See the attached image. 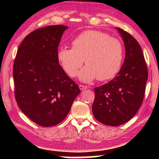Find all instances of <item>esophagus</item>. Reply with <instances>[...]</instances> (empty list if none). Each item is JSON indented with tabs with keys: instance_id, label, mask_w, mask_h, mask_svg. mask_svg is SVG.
<instances>
[{
	"instance_id": "34e87169",
	"label": "esophagus",
	"mask_w": 159,
	"mask_h": 159,
	"mask_svg": "<svg viewBox=\"0 0 159 159\" xmlns=\"http://www.w3.org/2000/svg\"><path fill=\"white\" fill-rule=\"evenodd\" d=\"M79 87H80V90H85V89L88 88H87V86L82 85V84H80Z\"/></svg>"
}]
</instances>
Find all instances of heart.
<instances>
[{
  "label": "heart",
  "instance_id": "1",
  "mask_svg": "<svg viewBox=\"0 0 159 159\" xmlns=\"http://www.w3.org/2000/svg\"><path fill=\"white\" fill-rule=\"evenodd\" d=\"M72 46L61 47L57 52L58 61L70 77L76 75L84 58L87 65L78 74L82 82H91L95 78L101 81L109 80L120 69L122 45L107 34L96 30L85 31L74 39Z\"/></svg>",
  "mask_w": 159,
  "mask_h": 159
}]
</instances>
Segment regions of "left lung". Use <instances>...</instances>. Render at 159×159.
Segmentation results:
<instances>
[{
	"label": "left lung",
	"mask_w": 159,
	"mask_h": 159,
	"mask_svg": "<svg viewBox=\"0 0 159 159\" xmlns=\"http://www.w3.org/2000/svg\"><path fill=\"white\" fill-rule=\"evenodd\" d=\"M125 47L122 66L114 79L95 88L92 111L103 125L116 127L129 121L143 103L148 69L143 51L135 39L116 27Z\"/></svg>",
	"instance_id": "obj_1"
}]
</instances>
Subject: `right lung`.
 Listing matches in <instances>:
<instances>
[{"mask_svg":"<svg viewBox=\"0 0 159 159\" xmlns=\"http://www.w3.org/2000/svg\"><path fill=\"white\" fill-rule=\"evenodd\" d=\"M68 27L53 25L34 30L19 47L13 68L15 98L24 114L42 127L65 119L79 87L59 65L57 52Z\"/></svg>","mask_w":159,"mask_h":159,"instance_id":"1","label":"right lung"}]
</instances>
